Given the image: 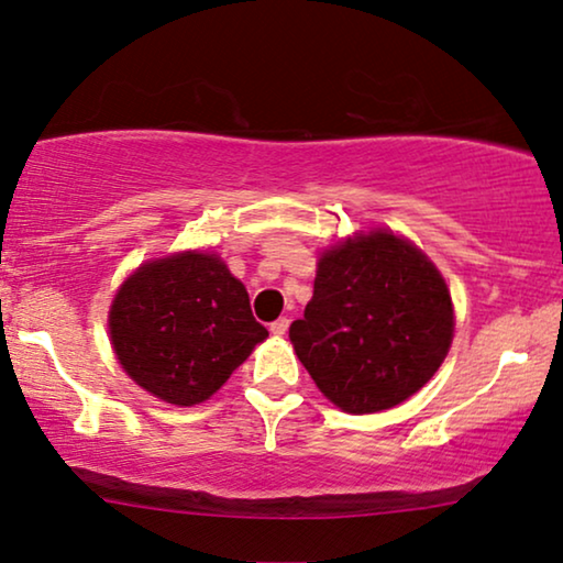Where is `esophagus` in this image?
Returning a JSON list of instances; mask_svg holds the SVG:
<instances>
[{
	"label": "esophagus",
	"mask_w": 563,
	"mask_h": 563,
	"mask_svg": "<svg viewBox=\"0 0 563 563\" xmlns=\"http://www.w3.org/2000/svg\"><path fill=\"white\" fill-rule=\"evenodd\" d=\"M268 330H272V333H274L276 338H282V335L287 333V330H289V320H287V318L274 320V322H272V328H268Z\"/></svg>",
	"instance_id": "1"
}]
</instances>
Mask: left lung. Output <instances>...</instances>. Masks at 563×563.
<instances>
[{"label":"left lung","instance_id":"1","mask_svg":"<svg viewBox=\"0 0 563 563\" xmlns=\"http://www.w3.org/2000/svg\"><path fill=\"white\" fill-rule=\"evenodd\" d=\"M291 345L318 389L351 415L389 410L433 379L453 341V302L418 245L368 230L318 261Z\"/></svg>","mask_w":563,"mask_h":563}]
</instances>
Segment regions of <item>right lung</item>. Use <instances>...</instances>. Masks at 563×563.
I'll use <instances>...</instances> for the list:
<instances>
[{
  "label": "right lung",
  "mask_w": 563,
  "mask_h": 563,
  "mask_svg": "<svg viewBox=\"0 0 563 563\" xmlns=\"http://www.w3.org/2000/svg\"><path fill=\"white\" fill-rule=\"evenodd\" d=\"M110 338L137 387L168 405L210 399L268 330L214 253L184 251L137 266L110 307Z\"/></svg>",
  "instance_id": "right-lung-1"
}]
</instances>
